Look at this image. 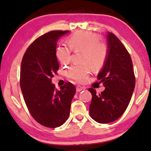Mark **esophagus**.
Instances as JSON below:
<instances>
[{
  "label": "esophagus",
  "mask_w": 151,
  "mask_h": 151,
  "mask_svg": "<svg viewBox=\"0 0 151 151\" xmlns=\"http://www.w3.org/2000/svg\"><path fill=\"white\" fill-rule=\"evenodd\" d=\"M83 89H85V88H84L83 87H81L80 86H78L76 87V91L77 92H80L82 90H83Z\"/></svg>",
  "instance_id": "esophagus-1"
}]
</instances>
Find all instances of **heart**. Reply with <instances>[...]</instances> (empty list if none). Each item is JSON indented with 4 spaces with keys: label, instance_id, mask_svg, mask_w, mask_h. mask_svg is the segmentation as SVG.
I'll return each instance as SVG.
<instances>
[{
    "label": "heart",
    "instance_id": "b5f03b06",
    "mask_svg": "<svg viewBox=\"0 0 151 151\" xmlns=\"http://www.w3.org/2000/svg\"><path fill=\"white\" fill-rule=\"evenodd\" d=\"M97 34L89 31H80L68 39L69 47L61 45L58 47L55 55L63 65L71 61V50L81 52L80 61L82 63L73 65L66 71L68 78L78 82H84L88 79L90 67L97 70L104 65L107 55L105 44L99 39Z\"/></svg>",
    "mask_w": 151,
    "mask_h": 151
}]
</instances>
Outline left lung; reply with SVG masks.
Here are the masks:
<instances>
[{
    "instance_id": "1",
    "label": "left lung",
    "mask_w": 151,
    "mask_h": 151,
    "mask_svg": "<svg viewBox=\"0 0 151 151\" xmlns=\"http://www.w3.org/2000/svg\"><path fill=\"white\" fill-rule=\"evenodd\" d=\"M108 51L106 60L97 75L105 90L99 95L89 88L92 95L89 115L99 123H109L118 119L131 101L135 77L133 62L126 47L112 32H107Z\"/></svg>"
}]
</instances>
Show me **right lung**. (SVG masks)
Listing matches in <instances>:
<instances>
[{"mask_svg": "<svg viewBox=\"0 0 151 151\" xmlns=\"http://www.w3.org/2000/svg\"><path fill=\"white\" fill-rule=\"evenodd\" d=\"M68 32L53 30L40 36L28 46L21 62L20 84L26 106L37 122L49 128L60 127L68 119L76 91L70 82L60 90L52 83L59 69L57 41Z\"/></svg>", "mask_w": 151, "mask_h": 151, "instance_id": "add662e5", "label": "right lung"}]
</instances>
